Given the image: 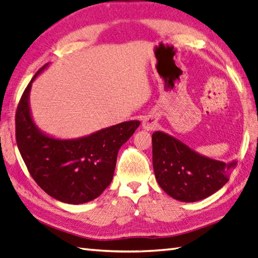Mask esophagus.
Listing matches in <instances>:
<instances>
[{"label":"esophagus","mask_w":258,"mask_h":258,"mask_svg":"<svg viewBox=\"0 0 258 258\" xmlns=\"http://www.w3.org/2000/svg\"><path fill=\"white\" fill-rule=\"evenodd\" d=\"M142 127L145 131H152V130H155L156 127H158V123H156V120L153 117L148 116V117H145L143 119Z\"/></svg>","instance_id":"1"}]
</instances>
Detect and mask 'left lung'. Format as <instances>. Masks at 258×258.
<instances>
[{
    "instance_id": "left-lung-1",
    "label": "left lung",
    "mask_w": 258,
    "mask_h": 258,
    "mask_svg": "<svg viewBox=\"0 0 258 258\" xmlns=\"http://www.w3.org/2000/svg\"><path fill=\"white\" fill-rule=\"evenodd\" d=\"M155 179L166 195L183 203H196L214 195L228 181L237 161L225 163L196 152L161 131L152 134Z\"/></svg>"
}]
</instances>
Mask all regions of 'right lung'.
<instances>
[{
	"label": "right lung",
	"mask_w": 258,
	"mask_h": 258,
	"mask_svg": "<svg viewBox=\"0 0 258 258\" xmlns=\"http://www.w3.org/2000/svg\"><path fill=\"white\" fill-rule=\"evenodd\" d=\"M25 88L15 114V135L30 174L44 192L69 205L92 201L113 180L118 150L140 126L128 120L78 139H57L42 132L31 115L30 92L37 76Z\"/></svg>",
	"instance_id": "obj_1"
}]
</instances>
